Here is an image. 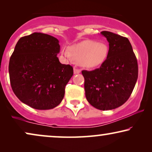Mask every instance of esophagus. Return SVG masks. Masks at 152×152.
Wrapping results in <instances>:
<instances>
[{
    "label": "esophagus",
    "instance_id": "34e87169",
    "mask_svg": "<svg viewBox=\"0 0 152 152\" xmlns=\"http://www.w3.org/2000/svg\"><path fill=\"white\" fill-rule=\"evenodd\" d=\"M81 72L80 69L77 68H74V74H79Z\"/></svg>",
    "mask_w": 152,
    "mask_h": 152
}]
</instances>
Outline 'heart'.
<instances>
[{
    "label": "heart",
    "instance_id": "1",
    "mask_svg": "<svg viewBox=\"0 0 152 152\" xmlns=\"http://www.w3.org/2000/svg\"><path fill=\"white\" fill-rule=\"evenodd\" d=\"M61 55L68 59H74L83 67L93 68L100 66L109 55V47L103 42L84 40L70 45L68 51L62 50Z\"/></svg>",
    "mask_w": 152,
    "mask_h": 152
}]
</instances>
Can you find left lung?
Returning <instances> with one entry per match:
<instances>
[{
  "mask_svg": "<svg viewBox=\"0 0 152 152\" xmlns=\"http://www.w3.org/2000/svg\"><path fill=\"white\" fill-rule=\"evenodd\" d=\"M109 42V55L100 67L82 70L87 100L99 110L116 109L129 98L138 75V62L126 37L101 32Z\"/></svg>",
  "mask_w": 152,
  "mask_h": 152,
  "instance_id": "left-lung-1",
  "label": "left lung"
}]
</instances>
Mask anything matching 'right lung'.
Wrapping results in <instances>:
<instances>
[{"instance_id": "right-lung-1", "label": "right lung", "mask_w": 152, "mask_h": 152, "mask_svg": "<svg viewBox=\"0 0 152 152\" xmlns=\"http://www.w3.org/2000/svg\"><path fill=\"white\" fill-rule=\"evenodd\" d=\"M59 51V40L46 34L34 32L18 41L10 59L9 74L13 92L23 103L39 110L61 103L73 68L60 63Z\"/></svg>"}]
</instances>
